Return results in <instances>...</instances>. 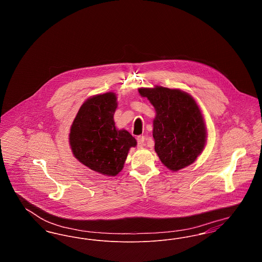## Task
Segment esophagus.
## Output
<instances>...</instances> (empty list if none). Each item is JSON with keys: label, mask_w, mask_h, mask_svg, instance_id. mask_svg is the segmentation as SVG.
<instances>
[{"label": "esophagus", "mask_w": 262, "mask_h": 262, "mask_svg": "<svg viewBox=\"0 0 262 262\" xmlns=\"http://www.w3.org/2000/svg\"><path fill=\"white\" fill-rule=\"evenodd\" d=\"M137 144H138V146L139 147H141V146H143L144 145V142H145V137H143V136H139V137H137Z\"/></svg>", "instance_id": "34e87169"}]
</instances>
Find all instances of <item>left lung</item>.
Here are the masks:
<instances>
[{
	"label": "left lung",
	"mask_w": 262,
	"mask_h": 262,
	"mask_svg": "<svg viewBox=\"0 0 262 262\" xmlns=\"http://www.w3.org/2000/svg\"><path fill=\"white\" fill-rule=\"evenodd\" d=\"M138 92L155 109L152 135L161 162L173 172L194 162L205 147L207 130L193 97L181 89L160 85L138 88Z\"/></svg>",
	"instance_id": "obj_1"
}]
</instances>
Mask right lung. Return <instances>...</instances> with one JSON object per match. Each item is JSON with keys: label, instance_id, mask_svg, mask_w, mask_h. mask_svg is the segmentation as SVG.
I'll return each mask as SVG.
<instances>
[{"label": "right lung", "instance_id": "right-lung-1", "mask_svg": "<svg viewBox=\"0 0 262 262\" xmlns=\"http://www.w3.org/2000/svg\"><path fill=\"white\" fill-rule=\"evenodd\" d=\"M117 107L114 92L91 96L79 108L69 135L75 158L92 171L108 177L123 170L128 151L137 143L127 130L116 127Z\"/></svg>", "mask_w": 262, "mask_h": 262}]
</instances>
